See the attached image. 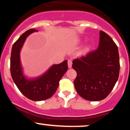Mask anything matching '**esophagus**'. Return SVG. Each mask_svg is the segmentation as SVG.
Wrapping results in <instances>:
<instances>
[{
	"instance_id": "obj_1",
	"label": "esophagus",
	"mask_w": 130,
	"mask_h": 130,
	"mask_svg": "<svg viewBox=\"0 0 130 130\" xmlns=\"http://www.w3.org/2000/svg\"><path fill=\"white\" fill-rule=\"evenodd\" d=\"M68 68H71V67H72V61L71 60H68Z\"/></svg>"
}]
</instances>
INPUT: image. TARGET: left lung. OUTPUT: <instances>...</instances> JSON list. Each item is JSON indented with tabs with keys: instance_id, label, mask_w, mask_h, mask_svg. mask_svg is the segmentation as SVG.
Returning <instances> with one entry per match:
<instances>
[{
	"instance_id": "left-lung-1",
	"label": "left lung",
	"mask_w": 130,
	"mask_h": 130,
	"mask_svg": "<svg viewBox=\"0 0 130 130\" xmlns=\"http://www.w3.org/2000/svg\"><path fill=\"white\" fill-rule=\"evenodd\" d=\"M76 71L74 80L77 93L89 101H100L107 97L117 83L120 71L118 47L103 31H100L97 50L73 61Z\"/></svg>"
}]
</instances>
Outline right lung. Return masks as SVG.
<instances>
[{
  "mask_svg": "<svg viewBox=\"0 0 130 130\" xmlns=\"http://www.w3.org/2000/svg\"><path fill=\"white\" fill-rule=\"evenodd\" d=\"M38 32L30 29L22 34L13 44L10 58V71L12 79L21 93L33 101L45 100L56 92L60 79L68 70L67 60L54 64L44 74L35 78H27L23 73L20 59V52L26 38L30 34Z\"/></svg>",
  "mask_w": 130,
  "mask_h": 130,
  "instance_id": "obj_1",
  "label": "right lung"
}]
</instances>
